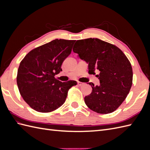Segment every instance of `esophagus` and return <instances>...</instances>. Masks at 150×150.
I'll return each instance as SVG.
<instances>
[{
    "label": "esophagus",
    "mask_w": 150,
    "mask_h": 150,
    "mask_svg": "<svg viewBox=\"0 0 150 150\" xmlns=\"http://www.w3.org/2000/svg\"><path fill=\"white\" fill-rule=\"evenodd\" d=\"M78 86H81L84 85V83H82V82H80V81H78Z\"/></svg>",
    "instance_id": "obj_1"
}]
</instances>
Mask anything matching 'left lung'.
<instances>
[{"label": "left lung", "mask_w": 150, "mask_h": 150, "mask_svg": "<svg viewBox=\"0 0 150 150\" xmlns=\"http://www.w3.org/2000/svg\"><path fill=\"white\" fill-rule=\"evenodd\" d=\"M73 51L88 63L89 72L96 74L100 84H88L93 90L85 96L87 106L99 114L116 110L125 101L133 83V69L128 59L115 45L97 38L78 40Z\"/></svg>", "instance_id": "obj_1"}]
</instances>
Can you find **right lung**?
<instances>
[{"label":"right lung","mask_w":150,"mask_h":150,"mask_svg":"<svg viewBox=\"0 0 150 150\" xmlns=\"http://www.w3.org/2000/svg\"><path fill=\"white\" fill-rule=\"evenodd\" d=\"M75 40L55 39L36 47L27 54L17 71L20 94L36 111L49 112L64 103L75 81L61 82L54 76L62 71L61 65L71 52Z\"/></svg>","instance_id":"right-lung-1"}]
</instances>
